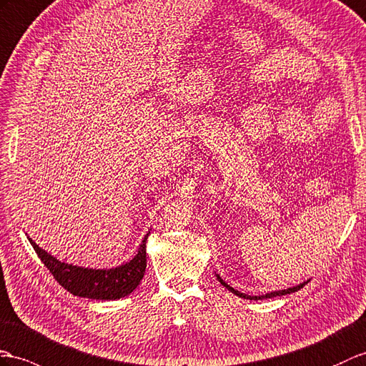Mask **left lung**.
Returning a JSON list of instances; mask_svg holds the SVG:
<instances>
[{
  "instance_id": "8db88e82",
  "label": "left lung",
  "mask_w": 366,
  "mask_h": 366,
  "mask_svg": "<svg viewBox=\"0 0 366 366\" xmlns=\"http://www.w3.org/2000/svg\"><path fill=\"white\" fill-rule=\"evenodd\" d=\"M216 276H217V280H219V282L222 284V286L224 287H227L229 292H233L234 295H237V297H240V298H245V300H264V298H273V297H282V295H287V293H293V292H298L300 289H302L306 286V284L310 281V280H307V281H302V282H300L298 286H293V287H289V289H281V290H274V292H267L265 295H247V293H240L239 290H234L233 287H229L228 284L220 278V276L216 273Z\"/></svg>"
}]
</instances>
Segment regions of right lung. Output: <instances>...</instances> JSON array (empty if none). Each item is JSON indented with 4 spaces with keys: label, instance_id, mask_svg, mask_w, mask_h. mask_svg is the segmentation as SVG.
I'll return each instance as SVG.
<instances>
[{
    "label": "right lung",
    "instance_id": "1",
    "mask_svg": "<svg viewBox=\"0 0 366 366\" xmlns=\"http://www.w3.org/2000/svg\"><path fill=\"white\" fill-rule=\"evenodd\" d=\"M150 234L142 237L137 254L118 267L112 269H92V267H80L74 264L61 262L56 256L43 250L28 236L35 253L39 254L41 262L54 274V278L61 287L76 297L92 300H119L130 295L135 290L146 273V242Z\"/></svg>",
    "mask_w": 366,
    "mask_h": 366
}]
</instances>
